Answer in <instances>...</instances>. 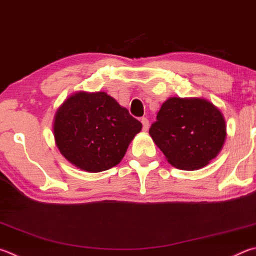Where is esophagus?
Wrapping results in <instances>:
<instances>
[{"label":"esophagus","mask_w":256,"mask_h":256,"mask_svg":"<svg viewBox=\"0 0 256 256\" xmlns=\"http://www.w3.org/2000/svg\"><path fill=\"white\" fill-rule=\"evenodd\" d=\"M141 123H142V130L144 132H146L148 128V120L146 118H142Z\"/></svg>","instance_id":"obj_1"}]
</instances>
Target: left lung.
<instances>
[{
	"label": "left lung",
	"instance_id": "1",
	"mask_svg": "<svg viewBox=\"0 0 256 256\" xmlns=\"http://www.w3.org/2000/svg\"><path fill=\"white\" fill-rule=\"evenodd\" d=\"M170 164L197 170L216 158L226 138V122L215 105L204 98L170 97L148 130Z\"/></svg>",
	"mask_w": 256,
	"mask_h": 256
}]
</instances>
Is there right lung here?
I'll use <instances>...</instances> for the list:
<instances>
[{
	"mask_svg": "<svg viewBox=\"0 0 256 256\" xmlns=\"http://www.w3.org/2000/svg\"><path fill=\"white\" fill-rule=\"evenodd\" d=\"M141 128L140 120L105 92H75L64 102L54 120L60 153L88 172L118 164Z\"/></svg>",
	"mask_w": 256,
	"mask_h": 256,
	"instance_id": "1",
	"label": "right lung"
}]
</instances>
